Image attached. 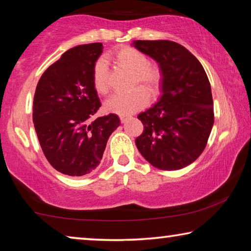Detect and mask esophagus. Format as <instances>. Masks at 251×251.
<instances>
[{
	"label": "esophagus",
	"instance_id": "1",
	"mask_svg": "<svg viewBox=\"0 0 251 251\" xmlns=\"http://www.w3.org/2000/svg\"><path fill=\"white\" fill-rule=\"evenodd\" d=\"M130 118V116H127V115H121L120 116V120H121V122L123 123V124H124V123H126L127 121H128Z\"/></svg>",
	"mask_w": 251,
	"mask_h": 251
}]
</instances>
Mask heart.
Here are the masks:
<instances>
[{
	"mask_svg": "<svg viewBox=\"0 0 251 251\" xmlns=\"http://www.w3.org/2000/svg\"><path fill=\"white\" fill-rule=\"evenodd\" d=\"M110 59L117 66L131 73L133 77L130 79V87H142L151 96L158 92L163 73L158 65L148 63L147 56L142 50L131 46H124L110 55ZM92 80L93 86L99 94L106 95L109 92L108 70L103 59H99L93 66ZM142 90L134 88L127 93L115 94L106 101V110L117 115H129L137 112L148 103V96Z\"/></svg>",
	"mask_w": 251,
	"mask_h": 251,
	"instance_id": "heart-1",
	"label": "heart"
}]
</instances>
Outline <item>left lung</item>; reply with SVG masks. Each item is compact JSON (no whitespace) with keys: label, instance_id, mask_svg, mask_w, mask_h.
<instances>
[{"label":"left lung","instance_id":"1","mask_svg":"<svg viewBox=\"0 0 251 251\" xmlns=\"http://www.w3.org/2000/svg\"><path fill=\"white\" fill-rule=\"evenodd\" d=\"M135 48L159 63L163 95L139 114L143 133L136 146L148 163L161 171H177L196 160L214 125L209 79L201 62L173 41H136Z\"/></svg>","mask_w":251,"mask_h":251}]
</instances>
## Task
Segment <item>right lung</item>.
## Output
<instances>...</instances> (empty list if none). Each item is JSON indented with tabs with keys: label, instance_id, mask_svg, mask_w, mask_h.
Returning a JSON list of instances; mask_svg holds the SVG:
<instances>
[{
	"label": "right lung",
	"instance_id": "obj_1",
	"mask_svg": "<svg viewBox=\"0 0 251 251\" xmlns=\"http://www.w3.org/2000/svg\"><path fill=\"white\" fill-rule=\"evenodd\" d=\"M103 44L71 49L37 83L33 122L46 159L57 172L84 176L99 166L110 134L120 126L115 114L95 118L100 101L92 71Z\"/></svg>",
	"mask_w": 251,
	"mask_h": 251
}]
</instances>
